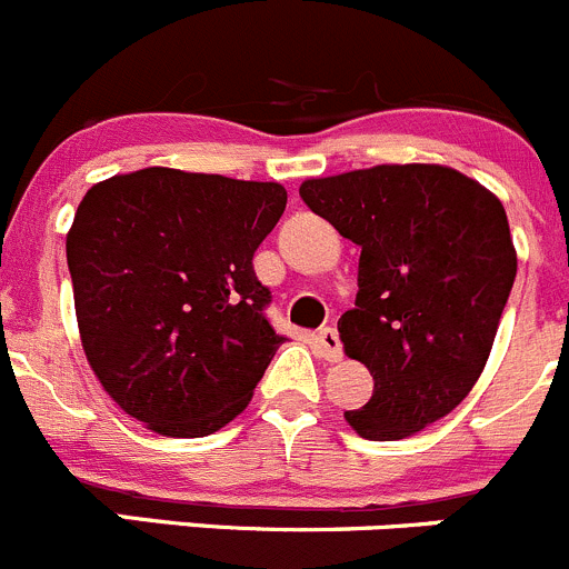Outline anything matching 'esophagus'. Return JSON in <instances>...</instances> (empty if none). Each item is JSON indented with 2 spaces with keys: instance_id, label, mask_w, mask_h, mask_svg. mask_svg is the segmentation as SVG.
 Here are the masks:
<instances>
[{
  "instance_id": "esophagus-1",
  "label": "esophagus",
  "mask_w": 569,
  "mask_h": 569,
  "mask_svg": "<svg viewBox=\"0 0 569 569\" xmlns=\"http://www.w3.org/2000/svg\"><path fill=\"white\" fill-rule=\"evenodd\" d=\"M317 347L322 352L325 361H339L341 358V341L336 328H319L317 330Z\"/></svg>"
}]
</instances>
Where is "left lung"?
Listing matches in <instances>:
<instances>
[{
	"mask_svg": "<svg viewBox=\"0 0 569 569\" xmlns=\"http://www.w3.org/2000/svg\"><path fill=\"white\" fill-rule=\"evenodd\" d=\"M300 197L361 247L339 333L375 389L347 422L372 442L411 437L470 395L492 350L517 278L503 206L433 163L306 180Z\"/></svg>",
	"mask_w": 569,
	"mask_h": 569,
	"instance_id": "8db88e82",
	"label": "left lung"
}]
</instances>
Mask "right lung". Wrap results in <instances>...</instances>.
I'll list each match as a JSON object with an SVG mask.
<instances>
[{"mask_svg": "<svg viewBox=\"0 0 569 569\" xmlns=\"http://www.w3.org/2000/svg\"><path fill=\"white\" fill-rule=\"evenodd\" d=\"M286 189L150 167L91 186L66 236L82 350L110 397L163 437H208L286 341L252 256Z\"/></svg>", "mask_w": 569, "mask_h": 569, "instance_id": "obj_1", "label": "right lung"}]
</instances>
